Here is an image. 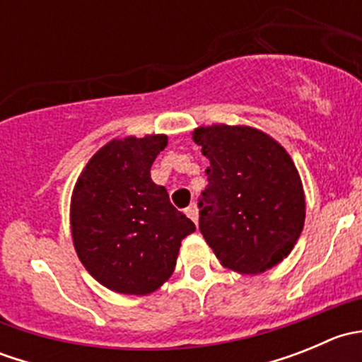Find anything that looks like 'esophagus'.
<instances>
[{
	"mask_svg": "<svg viewBox=\"0 0 362 362\" xmlns=\"http://www.w3.org/2000/svg\"><path fill=\"white\" fill-rule=\"evenodd\" d=\"M185 214H187V217L191 218V221L194 222V224H198V217H199V215H198V206H196L194 203H192L191 206L185 208Z\"/></svg>",
	"mask_w": 362,
	"mask_h": 362,
	"instance_id": "esophagus-1",
	"label": "esophagus"
}]
</instances>
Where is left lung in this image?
<instances>
[{
  "mask_svg": "<svg viewBox=\"0 0 362 362\" xmlns=\"http://www.w3.org/2000/svg\"><path fill=\"white\" fill-rule=\"evenodd\" d=\"M210 160L199 231L224 268L257 275L291 254L305 226V192L286 148L249 126L198 127Z\"/></svg>",
  "mask_w": 362,
  "mask_h": 362,
  "instance_id": "left-lung-1",
  "label": "left lung"
}]
</instances>
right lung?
<instances>
[{"label":"right lung","mask_w":362,"mask_h":362,"mask_svg":"<svg viewBox=\"0 0 362 362\" xmlns=\"http://www.w3.org/2000/svg\"><path fill=\"white\" fill-rule=\"evenodd\" d=\"M166 134L108 141L86 164L69 208L76 255L87 272L119 294L154 293L173 273L194 222L170 203L151 166Z\"/></svg>","instance_id":"add662e5"}]
</instances>
